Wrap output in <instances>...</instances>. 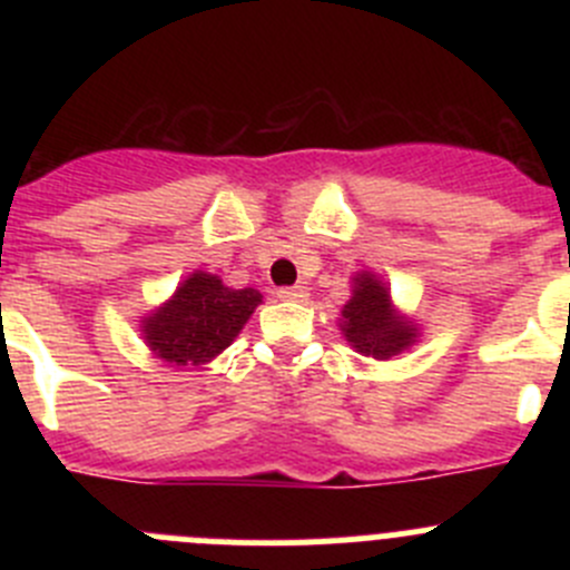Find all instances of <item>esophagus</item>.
Instances as JSON below:
<instances>
[{
    "instance_id": "1",
    "label": "esophagus",
    "mask_w": 570,
    "mask_h": 570,
    "mask_svg": "<svg viewBox=\"0 0 570 570\" xmlns=\"http://www.w3.org/2000/svg\"><path fill=\"white\" fill-rule=\"evenodd\" d=\"M278 297L281 301H306L308 289L306 286H284V289H278Z\"/></svg>"
}]
</instances>
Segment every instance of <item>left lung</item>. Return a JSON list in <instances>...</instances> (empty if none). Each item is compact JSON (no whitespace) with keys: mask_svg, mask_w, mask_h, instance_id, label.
Here are the masks:
<instances>
[{"mask_svg":"<svg viewBox=\"0 0 570 570\" xmlns=\"http://www.w3.org/2000/svg\"><path fill=\"white\" fill-rule=\"evenodd\" d=\"M338 327L355 353L377 361L400 355L419 338V327L396 312L389 286L372 273H358L353 278V297L344 303Z\"/></svg>","mask_w":570,"mask_h":570,"instance_id":"1","label":"left lung"}]
</instances>
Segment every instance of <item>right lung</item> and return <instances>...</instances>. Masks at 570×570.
Instances as JSON below:
<instances>
[{
	"label": "right lung",
	"mask_w": 570,
	"mask_h": 570,
	"mask_svg": "<svg viewBox=\"0 0 570 570\" xmlns=\"http://www.w3.org/2000/svg\"><path fill=\"white\" fill-rule=\"evenodd\" d=\"M258 303L256 289H232L217 275L195 269L168 303L140 320L142 338L174 366L209 364L239 336Z\"/></svg>",
	"instance_id": "right-lung-1"
}]
</instances>
